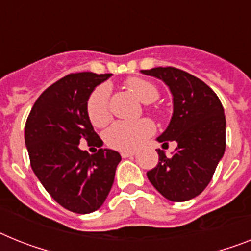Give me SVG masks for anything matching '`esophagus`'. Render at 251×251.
Masks as SVG:
<instances>
[{"label": "esophagus", "instance_id": "34e87169", "mask_svg": "<svg viewBox=\"0 0 251 251\" xmlns=\"http://www.w3.org/2000/svg\"><path fill=\"white\" fill-rule=\"evenodd\" d=\"M132 155H135V151H121V157L122 158H129V157H132Z\"/></svg>", "mask_w": 251, "mask_h": 251}]
</instances>
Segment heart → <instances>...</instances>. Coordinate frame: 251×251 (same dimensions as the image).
I'll use <instances>...</instances> for the list:
<instances>
[{
	"instance_id": "1",
	"label": "heart",
	"mask_w": 251,
	"mask_h": 251,
	"mask_svg": "<svg viewBox=\"0 0 251 251\" xmlns=\"http://www.w3.org/2000/svg\"><path fill=\"white\" fill-rule=\"evenodd\" d=\"M126 86L143 103H153L159 98V90L154 84L143 77H130ZM109 86L100 84L90 93L86 100V115L96 127H103L111 120L109 111ZM155 131V125L148 119L135 122L117 121L106 132L104 140L109 148L117 151H132L139 148Z\"/></svg>"
}]
</instances>
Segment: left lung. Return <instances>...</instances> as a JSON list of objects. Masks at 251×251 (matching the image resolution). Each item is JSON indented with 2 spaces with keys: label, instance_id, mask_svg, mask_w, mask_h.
<instances>
[{
  "label": "left lung",
  "instance_id": "1",
  "mask_svg": "<svg viewBox=\"0 0 251 251\" xmlns=\"http://www.w3.org/2000/svg\"><path fill=\"white\" fill-rule=\"evenodd\" d=\"M163 80L174 96V115L157 139L176 142L172 157L158 149L159 162L147 172L149 181L171 201L198 197L210 182L226 149V117L220 98L207 84L176 67L142 70Z\"/></svg>",
  "mask_w": 251,
  "mask_h": 251
}]
</instances>
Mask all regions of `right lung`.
Listing matches in <instances>:
<instances>
[{
	"label": "right lung",
	"instance_id": "add662e5",
	"mask_svg": "<svg viewBox=\"0 0 251 251\" xmlns=\"http://www.w3.org/2000/svg\"><path fill=\"white\" fill-rule=\"evenodd\" d=\"M112 74H69L35 100L25 124V144L38 180L61 207L92 213L108 195L121 155L103 142L86 115V100ZM100 148L89 155L80 140Z\"/></svg>",
	"mask_w": 251,
	"mask_h": 251
}]
</instances>
